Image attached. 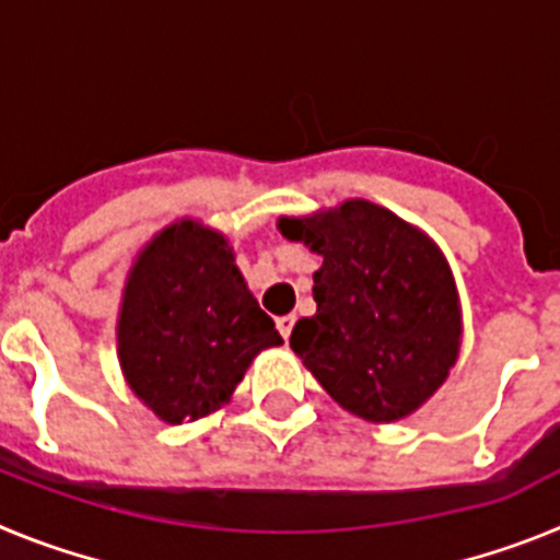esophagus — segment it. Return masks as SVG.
<instances>
[{
    "label": "esophagus",
    "instance_id": "obj_1",
    "mask_svg": "<svg viewBox=\"0 0 560 560\" xmlns=\"http://www.w3.org/2000/svg\"><path fill=\"white\" fill-rule=\"evenodd\" d=\"M291 328H294V314H285V316H280V319H277V330L283 334V339H289Z\"/></svg>",
    "mask_w": 560,
    "mask_h": 560
}]
</instances>
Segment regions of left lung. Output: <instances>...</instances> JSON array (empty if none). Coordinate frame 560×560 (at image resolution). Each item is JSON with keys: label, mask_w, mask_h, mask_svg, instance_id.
Returning <instances> with one entry per match:
<instances>
[{"label": "left lung", "mask_w": 560, "mask_h": 560, "mask_svg": "<svg viewBox=\"0 0 560 560\" xmlns=\"http://www.w3.org/2000/svg\"><path fill=\"white\" fill-rule=\"evenodd\" d=\"M277 230L323 257L316 314L294 325L291 350L355 418L393 423L418 412L463 348L459 291L443 249L368 199L280 215Z\"/></svg>", "instance_id": "1"}]
</instances>
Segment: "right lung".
Wrapping results in <instances>:
<instances>
[{
  "mask_svg": "<svg viewBox=\"0 0 560 560\" xmlns=\"http://www.w3.org/2000/svg\"><path fill=\"white\" fill-rule=\"evenodd\" d=\"M283 345L260 311L224 232L196 219L160 230L137 252L117 314L128 389L171 427L230 404L255 355Z\"/></svg>",
  "mask_w": 560,
  "mask_h": 560,
  "instance_id": "1",
  "label": "right lung"
}]
</instances>
